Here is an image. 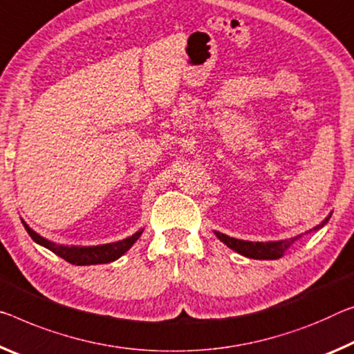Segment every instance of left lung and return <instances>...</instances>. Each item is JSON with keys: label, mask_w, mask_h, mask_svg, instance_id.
<instances>
[{"label": "left lung", "mask_w": 354, "mask_h": 354, "mask_svg": "<svg viewBox=\"0 0 354 354\" xmlns=\"http://www.w3.org/2000/svg\"><path fill=\"white\" fill-rule=\"evenodd\" d=\"M330 214L324 218V221L313 228V232L315 230H319L322 227H324V223H328ZM312 230H308L307 233H310ZM216 236L222 241L223 244H227L230 249L238 252V254L244 255V257H249V258H254V260H277V258L282 257L285 254V250H287L291 244L295 243V241H298L302 234H298V236L295 238H290V239H283V241H269V243H252V241H243V239H236V238H230L227 234L223 233H218L214 232Z\"/></svg>", "instance_id": "left-lung-1"}]
</instances>
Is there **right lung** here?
I'll list each match as a JSON object with an SVG mask.
<instances>
[{"label": "right lung", "mask_w": 354, "mask_h": 354, "mask_svg": "<svg viewBox=\"0 0 354 354\" xmlns=\"http://www.w3.org/2000/svg\"><path fill=\"white\" fill-rule=\"evenodd\" d=\"M24 227L35 243L44 245V248L52 250L53 254H56L61 258H64L66 261H69L71 265H77V266L102 265V263L115 261L121 255H124L143 233V230H138V232L133 233L132 236H129L122 241H116V243L80 248V245H63V244L52 243V241H48L46 238H42L41 234H37L35 230H31L25 222H24Z\"/></svg>", "instance_id": "obj_1"}]
</instances>
